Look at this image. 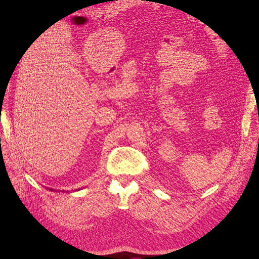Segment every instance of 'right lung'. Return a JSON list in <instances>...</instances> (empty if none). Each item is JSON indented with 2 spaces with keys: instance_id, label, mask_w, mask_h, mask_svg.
<instances>
[{
  "instance_id": "right-lung-1",
  "label": "right lung",
  "mask_w": 259,
  "mask_h": 259,
  "mask_svg": "<svg viewBox=\"0 0 259 259\" xmlns=\"http://www.w3.org/2000/svg\"><path fill=\"white\" fill-rule=\"evenodd\" d=\"M49 190H51V191H52V189H49Z\"/></svg>"
}]
</instances>
